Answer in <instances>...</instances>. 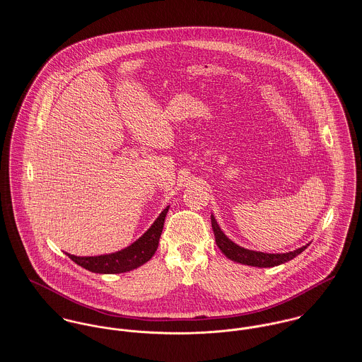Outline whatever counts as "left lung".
I'll use <instances>...</instances> for the list:
<instances>
[{"label":"left lung","mask_w":362,"mask_h":362,"mask_svg":"<svg viewBox=\"0 0 362 362\" xmlns=\"http://www.w3.org/2000/svg\"><path fill=\"white\" fill-rule=\"evenodd\" d=\"M211 225H213V230H214V236H216V242L217 246L221 249V252L232 262L240 263V264H246V266H253V267H274V266H280L283 263H287L289 260H292L293 257H296L299 253H302L309 243H306L302 247H298L292 252L287 253H264V252H256V250H250V249H245L239 245H236L235 242H232L221 229V226L218 225L217 219L211 214Z\"/></svg>","instance_id":"1"}]
</instances>
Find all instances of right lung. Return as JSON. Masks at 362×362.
I'll use <instances>...</instances> for the list:
<instances>
[{
	"label": "right lung",
	"mask_w": 362,
	"mask_h": 362,
	"mask_svg": "<svg viewBox=\"0 0 362 362\" xmlns=\"http://www.w3.org/2000/svg\"><path fill=\"white\" fill-rule=\"evenodd\" d=\"M169 206L159 214L144 233L130 246L100 256H74L66 253L78 266L96 274H119L132 272L146 263L156 252Z\"/></svg>",
	"instance_id": "add662e5"
}]
</instances>
